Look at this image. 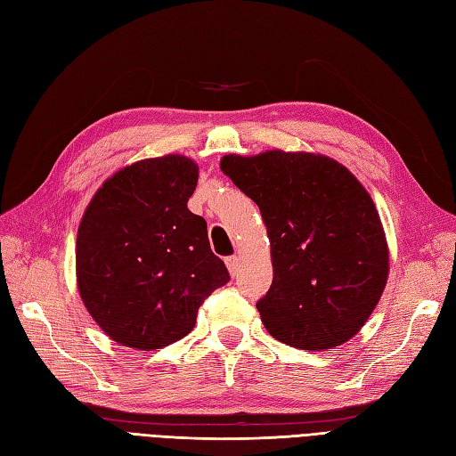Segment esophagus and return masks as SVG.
I'll list each match as a JSON object with an SVG mask.
<instances>
[{
  "label": "esophagus",
  "mask_w": 456,
  "mask_h": 456,
  "mask_svg": "<svg viewBox=\"0 0 456 456\" xmlns=\"http://www.w3.org/2000/svg\"><path fill=\"white\" fill-rule=\"evenodd\" d=\"M225 265H227L229 273L235 277L239 273V270H240V258H239V256H229V258L225 260Z\"/></svg>",
  "instance_id": "1"
}]
</instances>
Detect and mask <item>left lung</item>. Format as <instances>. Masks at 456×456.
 Instances as JSON below:
<instances>
[{"label":"left lung","instance_id":"obj_1","mask_svg":"<svg viewBox=\"0 0 456 456\" xmlns=\"http://www.w3.org/2000/svg\"><path fill=\"white\" fill-rule=\"evenodd\" d=\"M219 167L258 204L273 281L256 305L264 328L302 350L335 348L364 328L389 277V247L370 192L316 151L227 154Z\"/></svg>","mask_w":456,"mask_h":456}]
</instances>
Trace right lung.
Returning a JSON list of instances; mask_svg holds the SVG:
<instances>
[{
  "label": "right lung",
  "mask_w": 456,
  "mask_h": 456,
  "mask_svg": "<svg viewBox=\"0 0 456 456\" xmlns=\"http://www.w3.org/2000/svg\"><path fill=\"white\" fill-rule=\"evenodd\" d=\"M198 163L183 154L115 171L92 196L77 232V287L110 339L156 350L189 335L198 308L229 281L204 217L186 202Z\"/></svg>",
  "instance_id": "add662e5"
}]
</instances>
